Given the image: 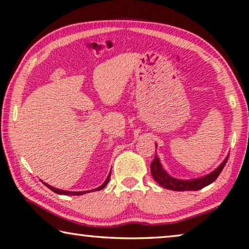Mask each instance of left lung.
I'll return each mask as SVG.
<instances>
[{
    "label": "left lung",
    "instance_id": "8db88e82",
    "mask_svg": "<svg viewBox=\"0 0 249 249\" xmlns=\"http://www.w3.org/2000/svg\"><path fill=\"white\" fill-rule=\"evenodd\" d=\"M228 159L229 157H227V159L221 163V165L218 169H215L213 172H212V173L203 176V178L191 179V180H183V179H178V178H172V176H170L163 170V168H162V165L159 161V158L157 156L151 162L150 170L156 182L159 184L160 186L164 187L166 189H172V191H176V192L199 191V189L203 188L205 186H208V185H210L211 183L214 182L216 178L220 175L221 172H222L225 164H227Z\"/></svg>",
    "mask_w": 249,
    "mask_h": 249
}]
</instances>
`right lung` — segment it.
Here are the masks:
<instances>
[{"instance_id": "obj_1", "label": "right lung", "mask_w": 249, "mask_h": 249, "mask_svg": "<svg viewBox=\"0 0 249 249\" xmlns=\"http://www.w3.org/2000/svg\"><path fill=\"white\" fill-rule=\"evenodd\" d=\"M110 176H111V173L109 174V176H107V179L105 180V183H103L100 187H98V188H94L93 191H101L102 188H105L106 186H107V182H109V179H110ZM44 185H46V186L48 187V188H50L51 189L52 192H54V193H56V194H58V195H71V196H79V195H83V194H86L87 192H92V189L91 191H87V192H67V191H62V189H57V188H55V187H52V186H50V185H48L47 183H43Z\"/></svg>"}]
</instances>
